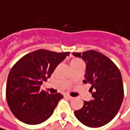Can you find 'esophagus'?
<instances>
[{
  "mask_svg": "<svg viewBox=\"0 0 130 130\" xmlns=\"http://www.w3.org/2000/svg\"><path fill=\"white\" fill-rule=\"evenodd\" d=\"M66 97H67L68 99H72V96H70L69 95H66Z\"/></svg>",
  "mask_w": 130,
  "mask_h": 130,
  "instance_id": "esophagus-1",
  "label": "esophagus"
}]
</instances>
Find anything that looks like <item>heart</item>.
Here are the masks:
<instances>
[{"instance_id":"obj_1","label":"heart","mask_w":130,"mask_h":130,"mask_svg":"<svg viewBox=\"0 0 130 130\" xmlns=\"http://www.w3.org/2000/svg\"><path fill=\"white\" fill-rule=\"evenodd\" d=\"M82 64V61L78 58H73L70 62L71 66H75V64Z\"/></svg>"}]
</instances>
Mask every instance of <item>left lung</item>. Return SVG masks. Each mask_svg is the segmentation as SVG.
<instances>
[{
    "label": "left lung",
    "instance_id": "obj_1",
    "mask_svg": "<svg viewBox=\"0 0 130 130\" xmlns=\"http://www.w3.org/2000/svg\"><path fill=\"white\" fill-rule=\"evenodd\" d=\"M86 62L85 84L91 85V101H84L83 107L75 111L79 121L89 127L103 126L116 116L124 96L121 73L108 57L94 50L72 53Z\"/></svg>",
    "mask_w": 130,
    "mask_h": 130
}]
</instances>
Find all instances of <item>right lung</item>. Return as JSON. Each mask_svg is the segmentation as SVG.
<instances>
[{
  "mask_svg": "<svg viewBox=\"0 0 130 130\" xmlns=\"http://www.w3.org/2000/svg\"><path fill=\"white\" fill-rule=\"evenodd\" d=\"M69 54L40 49L24 55L12 67L7 77L6 99L20 121L36 125L52 115L63 95L40 90L41 86Z\"/></svg>",
  "mask_w": 130,
  "mask_h": 130,
  "instance_id": "add662e5",
  "label": "right lung"
}]
</instances>
